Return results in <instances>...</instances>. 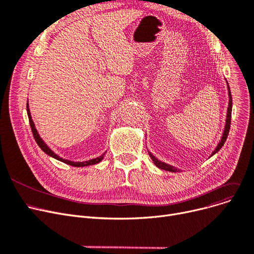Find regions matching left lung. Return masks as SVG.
<instances>
[{
  "label": "left lung",
  "instance_id": "1",
  "mask_svg": "<svg viewBox=\"0 0 254 254\" xmlns=\"http://www.w3.org/2000/svg\"><path fill=\"white\" fill-rule=\"evenodd\" d=\"M226 85H227V91H228V107H227V113H226V119H225V126H224V129H223L221 139H220V141H219V143L217 144L216 148L214 149V151L212 152V154L208 158L213 157L215 153H217L220 149H221V147L224 145V143H225V141L227 139V136H228V133H229L230 120H231V110H233V98H231V93H230V89H229V86H228L227 81H226ZM148 154H149V157L151 158L153 164L156 165L158 168L163 169V170H166V171H171V172H180V171H182V169H179V168L172 166V165H169L167 163L160 161L159 159H157L156 157H154L149 150H148Z\"/></svg>",
  "mask_w": 254,
  "mask_h": 254
}]
</instances>
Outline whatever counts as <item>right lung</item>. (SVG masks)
<instances>
[{
  "label": "right lung",
  "instance_id": "obj_1",
  "mask_svg": "<svg viewBox=\"0 0 254 254\" xmlns=\"http://www.w3.org/2000/svg\"><path fill=\"white\" fill-rule=\"evenodd\" d=\"M27 113H28L29 123H30V127H31V129H32V133H33V136H34V139H35L36 143H37L38 146H39L43 151H45L47 154H49L50 157H52V158H54V159H56V160H58V161H61V162L65 163V164H67V165H70V166H73V167L90 166V165H95V164H97V163H100V162L104 159L105 154H106V151L102 154V156H100V157H97V158H95V159L88 160V161H84V162H73V161H69V160H66V159L61 158L60 156H58L57 153H55V152L47 145V143L41 139L40 135L38 134V131H37V129H36V127H35V125H34V123H33V120H32V116H31L30 109H29V103H27Z\"/></svg>",
  "mask_w": 254,
  "mask_h": 254
}]
</instances>
